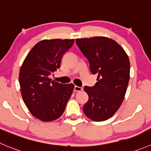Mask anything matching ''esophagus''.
I'll return each mask as SVG.
<instances>
[{
    "label": "esophagus",
    "instance_id": "esophagus-1",
    "mask_svg": "<svg viewBox=\"0 0 151 151\" xmlns=\"http://www.w3.org/2000/svg\"><path fill=\"white\" fill-rule=\"evenodd\" d=\"M74 90L75 91H83V88L75 86L74 87Z\"/></svg>",
    "mask_w": 151,
    "mask_h": 151
}]
</instances>
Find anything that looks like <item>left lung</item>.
Segmentation results:
<instances>
[{
    "label": "left lung",
    "instance_id": "left-lung-1",
    "mask_svg": "<svg viewBox=\"0 0 151 151\" xmlns=\"http://www.w3.org/2000/svg\"><path fill=\"white\" fill-rule=\"evenodd\" d=\"M76 43L89 61L91 72L98 75L94 86L84 87L88 100L83 112L92 120L105 121L117 111L125 98L129 59L120 45L106 37L77 39Z\"/></svg>",
    "mask_w": 151,
    "mask_h": 151
}]
</instances>
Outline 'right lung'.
<instances>
[{"mask_svg": "<svg viewBox=\"0 0 151 151\" xmlns=\"http://www.w3.org/2000/svg\"><path fill=\"white\" fill-rule=\"evenodd\" d=\"M74 43V39L41 40L21 65L19 83L23 102L31 114L43 122L61 116L72 94L74 85L52 81L49 76L60 67L63 56Z\"/></svg>", "mask_w": 151, "mask_h": 151, "instance_id": "right-lung-1", "label": "right lung"}]
</instances>
